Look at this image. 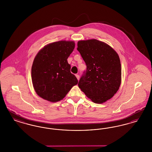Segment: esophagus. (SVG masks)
<instances>
[{
  "label": "esophagus",
  "mask_w": 152,
  "mask_h": 152,
  "mask_svg": "<svg viewBox=\"0 0 152 152\" xmlns=\"http://www.w3.org/2000/svg\"><path fill=\"white\" fill-rule=\"evenodd\" d=\"M75 76H76V78H77V80H79V78H80L79 75H77V74H76V75H75Z\"/></svg>",
  "instance_id": "1"
}]
</instances>
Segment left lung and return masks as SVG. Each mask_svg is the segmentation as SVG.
<instances>
[{"instance_id":"1","label":"left lung","mask_w":152,"mask_h":152,"mask_svg":"<svg viewBox=\"0 0 152 152\" xmlns=\"http://www.w3.org/2000/svg\"><path fill=\"white\" fill-rule=\"evenodd\" d=\"M77 50L87 65L79 87L94 103L101 104L111 99L121 81V66L117 52L96 39L78 42Z\"/></svg>"}]
</instances>
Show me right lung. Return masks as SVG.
I'll list each match as a JSON object with an SVG mask.
<instances>
[{"label": "right lung", "instance_id": "obj_1", "mask_svg": "<svg viewBox=\"0 0 152 152\" xmlns=\"http://www.w3.org/2000/svg\"><path fill=\"white\" fill-rule=\"evenodd\" d=\"M75 46L74 42L59 41L45 45L36 55L31 77L36 94L44 100L60 101L77 84L67 61Z\"/></svg>", "mask_w": 152, "mask_h": 152}]
</instances>
